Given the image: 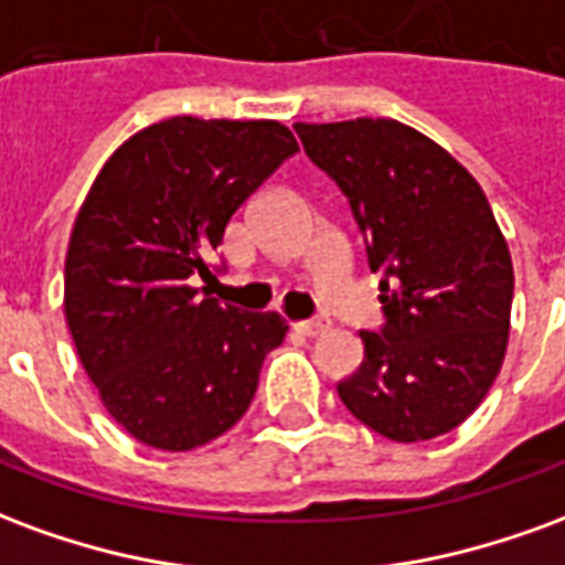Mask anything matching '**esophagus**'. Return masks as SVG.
<instances>
[{"mask_svg":"<svg viewBox=\"0 0 565 565\" xmlns=\"http://www.w3.org/2000/svg\"><path fill=\"white\" fill-rule=\"evenodd\" d=\"M296 332H302V335H320V332L330 330V323L323 318H315V320H299V323H294Z\"/></svg>","mask_w":565,"mask_h":565,"instance_id":"esophagus-1","label":"esophagus"}]
</instances>
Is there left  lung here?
<instances>
[{"instance_id": "left-lung-1", "label": "left lung", "mask_w": 565, "mask_h": 565, "mask_svg": "<svg viewBox=\"0 0 565 565\" xmlns=\"http://www.w3.org/2000/svg\"><path fill=\"white\" fill-rule=\"evenodd\" d=\"M306 153L351 199L387 323L360 332L339 384L348 412L391 441L450 433L497 381L511 330L509 242L469 169L391 117L296 124Z\"/></svg>"}]
</instances>
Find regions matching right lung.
<instances>
[{
	"instance_id": "obj_1",
	"label": "right lung",
	"mask_w": 565,
	"mask_h": 565,
	"mask_svg": "<svg viewBox=\"0 0 565 565\" xmlns=\"http://www.w3.org/2000/svg\"><path fill=\"white\" fill-rule=\"evenodd\" d=\"M299 150L278 120L178 115L105 160L68 235L63 308L105 412L157 450L223 436L287 335L278 311L199 296L211 250L254 190Z\"/></svg>"
}]
</instances>
